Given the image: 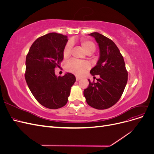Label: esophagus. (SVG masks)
<instances>
[{"mask_svg":"<svg viewBox=\"0 0 154 154\" xmlns=\"http://www.w3.org/2000/svg\"><path fill=\"white\" fill-rule=\"evenodd\" d=\"M80 79H81L80 78H79V77H78V76L76 77V81H79V80H80Z\"/></svg>","mask_w":154,"mask_h":154,"instance_id":"1","label":"esophagus"}]
</instances>
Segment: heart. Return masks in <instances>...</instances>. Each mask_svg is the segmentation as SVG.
Returning a JSON list of instances; mask_svg holds the SVG:
<instances>
[{"label": "heart", "mask_w": 154, "mask_h": 154, "mask_svg": "<svg viewBox=\"0 0 154 154\" xmlns=\"http://www.w3.org/2000/svg\"><path fill=\"white\" fill-rule=\"evenodd\" d=\"M80 44L88 54H91L96 50V45L93 42L87 40L82 39ZM73 47V44L71 41H69L63 49V57L68 58L70 57L71 50ZM90 68V64L87 62L80 61L78 60H71L66 63V69L67 71L73 72L77 76H81Z\"/></svg>", "instance_id": "obj_1"}]
</instances>
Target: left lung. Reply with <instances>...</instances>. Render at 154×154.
Segmentation results:
<instances>
[{
  "label": "left lung",
  "mask_w": 154,
  "mask_h": 154,
  "mask_svg": "<svg viewBox=\"0 0 154 154\" xmlns=\"http://www.w3.org/2000/svg\"><path fill=\"white\" fill-rule=\"evenodd\" d=\"M95 38L100 48V58L90 71L100 75L97 82L90 80L83 94L88 105L103 110L115 105L122 96L128 80V72L122 54L114 42L99 32L89 34Z\"/></svg>",
  "instance_id": "1"
}]
</instances>
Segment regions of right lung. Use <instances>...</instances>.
<instances>
[{"label": "right lung", "mask_w": 154, "mask_h": 154, "mask_svg": "<svg viewBox=\"0 0 154 154\" xmlns=\"http://www.w3.org/2000/svg\"><path fill=\"white\" fill-rule=\"evenodd\" d=\"M67 36L51 32L37 38L31 46L26 59V81L29 90L42 105L57 109L66 105L71 88L76 82L74 74L56 76L63 59Z\"/></svg>", "instance_id": "obj_1"}]
</instances>
